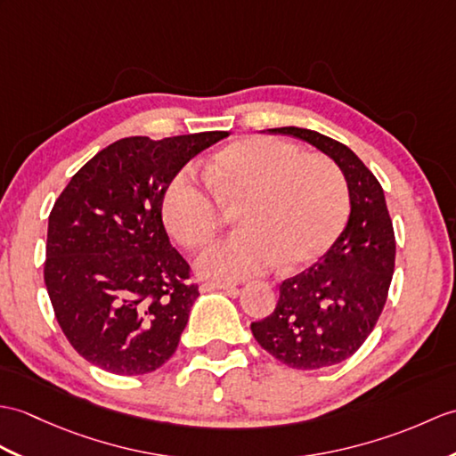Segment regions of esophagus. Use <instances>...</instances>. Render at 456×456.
<instances>
[{"mask_svg":"<svg viewBox=\"0 0 456 456\" xmlns=\"http://www.w3.org/2000/svg\"><path fill=\"white\" fill-rule=\"evenodd\" d=\"M200 289H202V291H214V289L229 291V289H237V285L231 283V281H204L202 285H200Z\"/></svg>","mask_w":456,"mask_h":456,"instance_id":"34e87169","label":"esophagus"}]
</instances>
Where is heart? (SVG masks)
<instances>
[{
	"mask_svg": "<svg viewBox=\"0 0 456 456\" xmlns=\"http://www.w3.org/2000/svg\"><path fill=\"white\" fill-rule=\"evenodd\" d=\"M208 184L192 167L168 180L161 196L163 224L178 245L196 248L216 235L225 208L237 206L242 227L196 258L217 280H242L280 262L285 270L319 260L340 235L349 192L332 159L299 145L252 135L224 147L208 167Z\"/></svg>",
	"mask_w": 456,
	"mask_h": 456,
	"instance_id": "obj_1",
	"label": "heart"
}]
</instances>
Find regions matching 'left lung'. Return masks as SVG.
<instances>
[{"label":"left lung","mask_w":456,"mask_h":456,"mask_svg":"<svg viewBox=\"0 0 456 456\" xmlns=\"http://www.w3.org/2000/svg\"><path fill=\"white\" fill-rule=\"evenodd\" d=\"M319 147L342 168L349 190L347 225L321 262L280 285L276 309L250 324L256 342L301 371L352 357L373 332L395 273L396 240L383 186L347 145L305 128H272Z\"/></svg>","instance_id":"8db88e82"}]
</instances>
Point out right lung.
Listing matches in <instances>:
<instances>
[{"label":"right lung","mask_w":456,"mask_h":456,"mask_svg":"<svg viewBox=\"0 0 456 456\" xmlns=\"http://www.w3.org/2000/svg\"><path fill=\"white\" fill-rule=\"evenodd\" d=\"M227 132L124 137L71 176L48 217L45 283L76 352L143 375L176 352L200 295L161 217L171 176Z\"/></svg>","instance_id":"1"}]
</instances>
